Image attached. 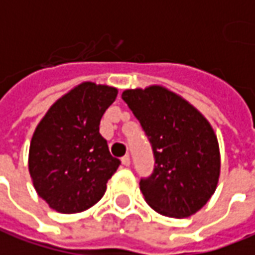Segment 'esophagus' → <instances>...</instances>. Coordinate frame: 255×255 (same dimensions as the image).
Wrapping results in <instances>:
<instances>
[{
  "mask_svg": "<svg viewBox=\"0 0 255 255\" xmlns=\"http://www.w3.org/2000/svg\"><path fill=\"white\" fill-rule=\"evenodd\" d=\"M122 163L123 165H126V167H129V164H131V158H129V156H124V157L122 158Z\"/></svg>",
  "mask_w": 255,
  "mask_h": 255,
  "instance_id": "esophagus-1",
  "label": "esophagus"
}]
</instances>
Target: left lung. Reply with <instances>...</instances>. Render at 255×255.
<instances>
[{
  "label": "left lung",
  "instance_id": "obj_1",
  "mask_svg": "<svg viewBox=\"0 0 255 255\" xmlns=\"http://www.w3.org/2000/svg\"><path fill=\"white\" fill-rule=\"evenodd\" d=\"M154 153V171L140 179L146 203L170 218L196 214L214 195L221 154L214 128L195 106L163 85L126 90Z\"/></svg>",
  "mask_w": 255,
  "mask_h": 255
}]
</instances>
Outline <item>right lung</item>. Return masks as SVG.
<instances>
[{"label": "right lung", "instance_id": "add662e5", "mask_svg": "<svg viewBox=\"0 0 255 255\" xmlns=\"http://www.w3.org/2000/svg\"><path fill=\"white\" fill-rule=\"evenodd\" d=\"M115 87L84 81L60 97L35 127L28 172L37 195L62 214L97 204L120 165L99 133L103 113L115 102Z\"/></svg>", "mask_w": 255, "mask_h": 255}]
</instances>
